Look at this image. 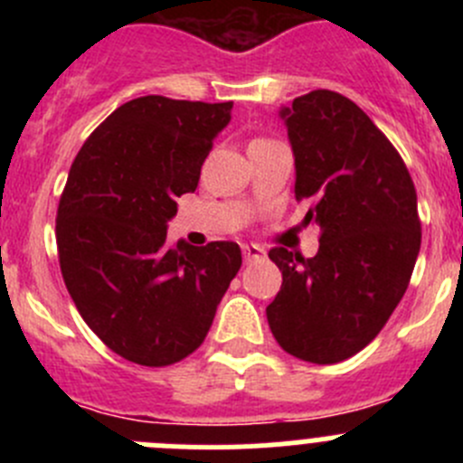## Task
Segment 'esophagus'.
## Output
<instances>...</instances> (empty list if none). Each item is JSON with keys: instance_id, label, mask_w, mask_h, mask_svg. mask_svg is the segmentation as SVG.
Masks as SVG:
<instances>
[{"instance_id": "esophagus-1", "label": "esophagus", "mask_w": 463, "mask_h": 463, "mask_svg": "<svg viewBox=\"0 0 463 463\" xmlns=\"http://www.w3.org/2000/svg\"><path fill=\"white\" fill-rule=\"evenodd\" d=\"M241 250H244V260L246 261L261 260L266 255L264 249H261V246H258V244H244V246H241Z\"/></svg>"}]
</instances>
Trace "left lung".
<instances>
[{
	"mask_svg": "<svg viewBox=\"0 0 463 463\" xmlns=\"http://www.w3.org/2000/svg\"><path fill=\"white\" fill-rule=\"evenodd\" d=\"M296 156V199L320 249L284 246L269 258L282 287L266 318L284 352L331 365L376 338L410 284L421 249L417 190L403 158L370 116L340 93L316 89L279 109Z\"/></svg>",
	"mask_w": 463,
	"mask_h": 463,
	"instance_id": "8db88e82",
	"label": "left lung"
}]
</instances>
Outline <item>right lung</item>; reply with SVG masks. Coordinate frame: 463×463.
<instances>
[{"mask_svg": "<svg viewBox=\"0 0 463 463\" xmlns=\"http://www.w3.org/2000/svg\"><path fill=\"white\" fill-rule=\"evenodd\" d=\"M232 102L143 96L78 152L55 240L64 284L89 329L125 361L165 367L203 343L241 266L235 241L167 244L176 197L194 193Z\"/></svg>", "mask_w": 463, "mask_h": 463, "instance_id": "add662e5", "label": "right lung"}]
</instances>
